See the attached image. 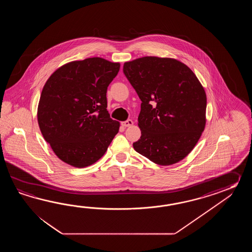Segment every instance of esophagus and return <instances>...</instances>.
Returning <instances> with one entry per match:
<instances>
[{"label":"esophagus","mask_w":252,"mask_h":252,"mask_svg":"<svg viewBox=\"0 0 252 252\" xmlns=\"http://www.w3.org/2000/svg\"><path fill=\"white\" fill-rule=\"evenodd\" d=\"M122 125H123L124 127H129V126L133 125V122H132L131 120H127V121H125V122H123Z\"/></svg>","instance_id":"1"}]
</instances>
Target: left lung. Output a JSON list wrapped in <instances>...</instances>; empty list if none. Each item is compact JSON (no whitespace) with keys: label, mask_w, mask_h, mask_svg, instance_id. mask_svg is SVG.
Returning <instances> with one entry per match:
<instances>
[{"label":"left lung","mask_w":252,"mask_h":252,"mask_svg":"<svg viewBox=\"0 0 252 252\" xmlns=\"http://www.w3.org/2000/svg\"><path fill=\"white\" fill-rule=\"evenodd\" d=\"M124 73L142 102L134 150L161 166L184 159L206 123V94L196 75L177 59L158 57L125 62Z\"/></svg>","instance_id":"8db88e82"}]
</instances>
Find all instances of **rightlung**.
I'll return each instance as SVG.
<instances>
[{"instance_id": "1", "label": "right lung", "mask_w": 252, "mask_h": 252, "mask_svg": "<svg viewBox=\"0 0 252 252\" xmlns=\"http://www.w3.org/2000/svg\"><path fill=\"white\" fill-rule=\"evenodd\" d=\"M120 63L102 58L72 61L56 70L43 87L38 123L61 160L86 167L106 152L120 123L108 113L107 88Z\"/></svg>"}]
</instances>
